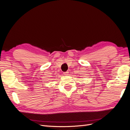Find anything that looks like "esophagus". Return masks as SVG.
<instances>
[{
  "instance_id": "34e87169",
  "label": "esophagus",
  "mask_w": 130,
  "mask_h": 130,
  "mask_svg": "<svg viewBox=\"0 0 130 130\" xmlns=\"http://www.w3.org/2000/svg\"><path fill=\"white\" fill-rule=\"evenodd\" d=\"M64 75H66V76H67V75H69V72L68 71H67V72H64Z\"/></svg>"
}]
</instances>
